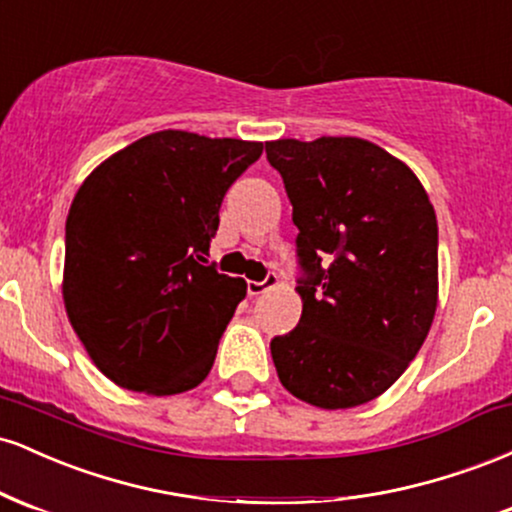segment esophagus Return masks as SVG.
I'll return each instance as SVG.
<instances>
[{"label": "esophagus", "instance_id": "obj_1", "mask_svg": "<svg viewBox=\"0 0 512 512\" xmlns=\"http://www.w3.org/2000/svg\"><path fill=\"white\" fill-rule=\"evenodd\" d=\"M276 281H279V276H276L274 272H269L262 281H248V293L250 296H260V293L272 289Z\"/></svg>", "mask_w": 512, "mask_h": 512}]
</instances>
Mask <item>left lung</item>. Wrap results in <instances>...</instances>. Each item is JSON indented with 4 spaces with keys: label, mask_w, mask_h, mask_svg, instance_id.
<instances>
[{
    "label": "left lung",
    "mask_w": 512,
    "mask_h": 512,
    "mask_svg": "<svg viewBox=\"0 0 512 512\" xmlns=\"http://www.w3.org/2000/svg\"><path fill=\"white\" fill-rule=\"evenodd\" d=\"M298 228L303 313L269 349L281 385L320 409L380 397L438 305V221L407 163L358 137L267 142Z\"/></svg>",
    "instance_id": "left-lung-1"
}]
</instances>
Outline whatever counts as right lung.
Returning <instances> with one entry per match:
<instances>
[{
	"label": "right lung",
	"mask_w": 512,
	"mask_h": 512,
	"mask_svg": "<svg viewBox=\"0 0 512 512\" xmlns=\"http://www.w3.org/2000/svg\"><path fill=\"white\" fill-rule=\"evenodd\" d=\"M260 156L262 142L163 129L105 158L79 187L64 308L115 385L163 397L209 375L248 284L202 262L223 195Z\"/></svg>",
	"instance_id": "1"
}]
</instances>
